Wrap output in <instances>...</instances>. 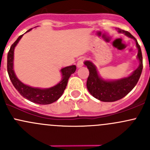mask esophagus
<instances>
[{"label": "esophagus", "instance_id": "esophagus-1", "mask_svg": "<svg viewBox=\"0 0 150 150\" xmlns=\"http://www.w3.org/2000/svg\"><path fill=\"white\" fill-rule=\"evenodd\" d=\"M83 62H84L83 58L79 59V60H78V62H77V67H78V68H80L81 67H83Z\"/></svg>", "mask_w": 150, "mask_h": 150}]
</instances>
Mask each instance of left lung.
<instances>
[{
  "label": "left lung",
  "instance_id": "1",
  "mask_svg": "<svg viewBox=\"0 0 150 150\" xmlns=\"http://www.w3.org/2000/svg\"><path fill=\"white\" fill-rule=\"evenodd\" d=\"M117 30L119 33H124L126 36L135 40L138 48L137 58L139 61V65L131 75L126 78L115 81H107L99 76L96 66L91 62H84V64L87 66L89 70V75L86 83L88 90L93 97L102 102H115L126 96L138 83L143 69L142 50L137 39L128 31L119 28H117Z\"/></svg>",
  "mask_w": 150,
  "mask_h": 150
}]
</instances>
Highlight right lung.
<instances>
[{
	"label": "right lung",
	"instance_id": "add662e5",
	"mask_svg": "<svg viewBox=\"0 0 150 150\" xmlns=\"http://www.w3.org/2000/svg\"><path fill=\"white\" fill-rule=\"evenodd\" d=\"M32 29H30L27 32L30 31ZM22 36L23 35L19 36L17 40L11 45L8 53L7 70H8V74L11 81L17 91L24 98L30 102L39 104H49L53 103L58 100L64 93L69 77L76 70V66L71 65L62 68L61 69L62 76V81L53 87L48 88H33L24 84L18 79L13 71V51H14L15 47L19 43Z\"/></svg>",
	"mask_w": 150,
	"mask_h": 150
}]
</instances>
